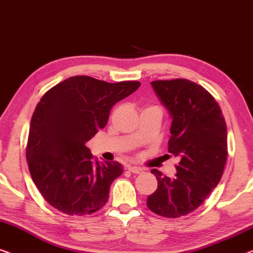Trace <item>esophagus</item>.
<instances>
[{"label":"esophagus","instance_id":"obj_1","mask_svg":"<svg viewBox=\"0 0 253 253\" xmlns=\"http://www.w3.org/2000/svg\"><path fill=\"white\" fill-rule=\"evenodd\" d=\"M128 169H129V172L134 173V174H140V173L143 172V169H142L141 167H138V166H129V167H128Z\"/></svg>","mask_w":253,"mask_h":253}]
</instances>
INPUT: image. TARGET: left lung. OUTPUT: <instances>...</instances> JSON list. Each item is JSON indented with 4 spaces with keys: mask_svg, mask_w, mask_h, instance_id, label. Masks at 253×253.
I'll return each mask as SVG.
<instances>
[{
    "mask_svg": "<svg viewBox=\"0 0 253 253\" xmlns=\"http://www.w3.org/2000/svg\"><path fill=\"white\" fill-rule=\"evenodd\" d=\"M172 117L169 152L180 158L174 177L151 169L158 187L148 208L165 218H180L199 208L218 186L227 161V126L213 96L187 79L152 81Z\"/></svg>",
    "mask_w": 253,
    "mask_h": 253,
    "instance_id": "1",
    "label": "left lung"
}]
</instances>
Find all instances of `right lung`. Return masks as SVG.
Wrapping results in <instances>:
<instances>
[{
	"label": "right lung",
	"mask_w": 253,
	"mask_h": 253,
	"mask_svg": "<svg viewBox=\"0 0 253 253\" xmlns=\"http://www.w3.org/2000/svg\"><path fill=\"white\" fill-rule=\"evenodd\" d=\"M140 86L77 76L42 96L32 116L26 159L32 180L52 208L84 215L105 205L123 165L94 163L86 142L106 126L112 106Z\"/></svg>",
	"instance_id": "right-lung-1"
}]
</instances>
